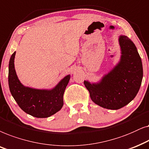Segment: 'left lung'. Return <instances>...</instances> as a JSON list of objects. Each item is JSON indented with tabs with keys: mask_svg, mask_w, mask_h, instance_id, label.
Here are the masks:
<instances>
[{
	"mask_svg": "<svg viewBox=\"0 0 149 149\" xmlns=\"http://www.w3.org/2000/svg\"><path fill=\"white\" fill-rule=\"evenodd\" d=\"M120 61L97 83L84 81L91 100L102 108L118 110L135 98L143 77L142 63L136 45L130 38L120 35Z\"/></svg>",
	"mask_w": 149,
	"mask_h": 149,
	"instance_id": "8db88e82",
	"label": "left lung"
}]
</instances>
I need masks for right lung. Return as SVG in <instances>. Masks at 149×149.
<instances>
[{"label": "right lung", "mask_w": 149, "mask_h": 149, "mask_svg": "<svg viewBox=\"0 0 149 149\" xmlns=\"http://www.w3.org/2000/svg\"><path fill=\"white\" fill-rule=\"evenodd\" d=\"M15 52L9 64V90L22 110L37 118H47L58 112L63 106V94L70 80V75L64 77L52 89H36L25 86L17 78L14 67Z\"/></svg>", "instance_id": "1"}]
</instances>
